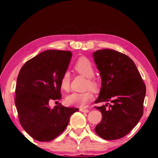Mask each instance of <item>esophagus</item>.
<instances>
[{
    "label": "esophagus",
    "mask_w": 158,
    "mask_h": 158,
    "mask_svg": "<svg viewBox=\"0 0 158 158\" xmlns=\"http://www.w3.org/2000/svg\"><path fill=\"white\" fill-rule=\"evenodd\" d=\"M80 110V111H81V112H84V113H88V112H89V111L88 110V109H83V108H81L79 109Z\"/></svg>",
    "instance_id": "34e87169"
}]
</instances>
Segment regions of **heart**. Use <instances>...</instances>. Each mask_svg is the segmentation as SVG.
I'll list each match as a JSON object with an SVG mask.
<instances>
[{
  "mask_svg": "<svg viewBox=\"0 0 158 158\" xmlns=\"http://www.w3.org/2000/svg\"><path fill=\"white\" fill-rule=\"evenodd\" d=\"M74 69L81 75L87 78V88H90L93 90H97L98 89V83L96 81L95 79L92 78L95 74L94 68L91 62L87 58L81 57L79 58L74 65ZM69 82H70V76L68 73H65L60 79V85L61 89L68 91L69 89ZM91 100V93L87 91L85 93H71L67 96L65 101L68 105L84 107Z\"/></svg>",
  "mask_w": 158,
  "mask_h": 158,
  "instance_id": "obj_1",
  "label": "heart"
}]
</instances>
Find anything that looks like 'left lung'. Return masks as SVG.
Listing matches in <instances>:
<instances>
[{"mask_svg": "<svg viewBox=\"0 0 158 158\" xmlns=\"http://www.w3.org/2000/svg\"><path fill=\"white\" fill-rule=\"evenodd\" d=\"M93 57L102 81L95 103H112L108 109L109 103L96 107L102 118L95 131L104 139H121L143 116L146 85L135 63L124 53L106 49L96 51Z\"/></svg>", "mask_w": 158, "mask_h": 158, "instance_id": "left-lung-1", "label": "left lung"}]
</instances>
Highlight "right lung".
<instances>
[{
	"instance_id": "1",
	"label": "right lung",
	"mask_w": 158,
	"mask_h": 158,
	"mask_svg": "<svg viewBox=\"0 0 158 158\" xmlns=\"http://www.w3.org/2000/svg\"><path fill=\"white\" fill-rule=\"evenodd\" d=\"M70 52L47 50L27 61L17 80L15 103L21 126L39 141H50L68 126L78 108L49 105L61 99L60 79L68 68Z\"/></svg>"
}]
</instances>
